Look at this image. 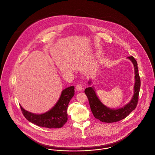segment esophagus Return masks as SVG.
<instances>
[{
  "label": "esophagus",
  "instance_id": "esophagus-1",
  "mask_svg": "<svg viewBox=\"0 0 155 155\" xmlns=\"http://www.w3.org/2000/svg\"><path fill=\"white\" fill-rule=\"evenodd\" d=\"M76 90H77V91H82V90H83V89H84V88H83V87H82V86L81 85L78 84V85H76Z\"/></svg>",
  "mask_w": 155,
  "mask_h": 155
}]
</instances>
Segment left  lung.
I'll return each instance as SVG.
<instances>
[{
  "label": "left lung",
  "mask_w": 155,
  "mask_h": 155,
  "mask_svg": "<svg viewBox=\"0 0 155 155\" xmlns=\"http://www.w3.org/2000/svg\"><path fill=\"white\" fill-rule=\"evenodd\" d=\"M127 58L130 59L134 64L135 70V85L133 97L131 101L125 106L118 109H110L101 102L96 93L94 87H88L85 90V93L88 97L92 113L94 117L101 121L105 123L118 121L126 118L137 107L141 86L138 64L132 56H129ZM88 84H91V81L88 82Z\"/></svg>",
  "instance_id": "1"
}]
</instances>
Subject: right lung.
Returning a JSON list of instances; mask_svg holds the SVG:
<instances>
[{
    "mask_svg": "<svg viewBox=\"0 0 155 155\" xmlns=\"http://www.w3.org/2000/svg\"><path fill=\"white\" fill-rule=\"evenodd\" d=\"M74 94V87H68L62 91L61 96L55 105L49 111L41 114H34L26 110L20 105L25 117L31 123L47 128H60L67 121V107Z\"/></svg>",
    "mask_w": 155,
    "mask_h": 155,
    "instance_id": "add662e5",
    "label": "right lung"
}]
</instances>
